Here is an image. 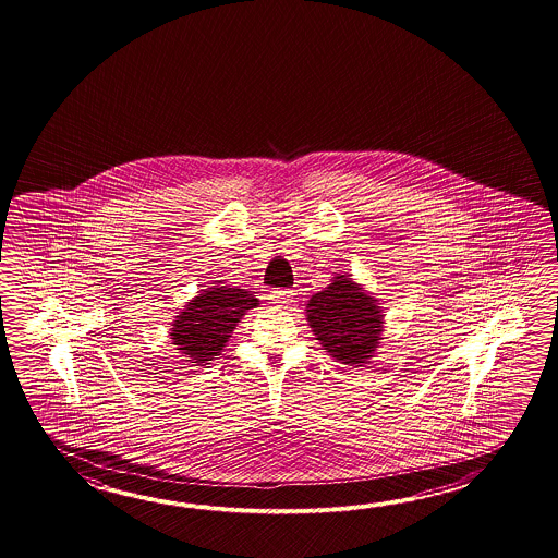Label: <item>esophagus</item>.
I'll return each mask as SVG.
<instances>
[{"instance_id":"34e87169","label":"esophagus","mask_w":558,"mask_h":558,"mask_svg":"<svg viewBox=\"0 0 558 558\" xmlns=\"http://www.w3.org/2000/svg\"><path fill=\"white\" fill-rule=\"evenodd\" d=\"M271 301L279 307H289L295 301V293L289 291V289H275V291H271Z\"/></svg>"}]
</instances>
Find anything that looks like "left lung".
<instances>
[{
  "label": "left lung",
  "instance_id": "8db88e82",
  "mask_svg": "<svg viewBox=\"0 0 558 558\" xmlns=\"http://www.w3.org/2000/svg\"><path fill=\"white\" fill-rule=\"evenodd\" d=\"M307 319L317 341L344 365L361 367L379 347L380 308L344 275L308 299Z\"/></svg>",
  "mask_w": 558,
  "mask_h": 558
}]
</instances>
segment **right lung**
Returning a JSON list of instances; mask_svg holds the SVG:
<instances>
[{"instance_id": "right-lung-1", "label": "right lung", "mask_w": 558, "mask_h": 558, "mask_svg": "<svg viewBox=\"0 0 558 558\" xmlns=\"http://www.w3.org/2000/svg\"><path fill=\"white\" fill-rule=\"evenodd\" d=\"M259 301L245 289L214 284L203 289L173 323L171 339L191 363H207L221 355L227 339L245 311L257 307Z\"/></svg>"}]
</instances>
